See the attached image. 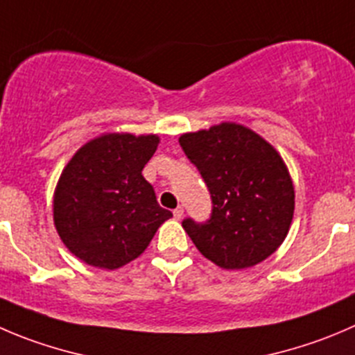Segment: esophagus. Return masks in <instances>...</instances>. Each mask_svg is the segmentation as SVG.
Returning a JSON list of instances; mask_svg holds the SVG:
<instances>
[{"instance_id":"esophagus-1","label":"esophagus","mask_w":355,"mask_h":355,"mask_svg":"<svg viewBox=\"0 0 355 355\" xmlns=\"http://www.w3.org/2000/svg\"><path fill=\"white\" fill-rule=\"evenodd\" d=\"M173 216L177 220H180L182 216H184V208H182V206H178V208H175L173 209Z\"/></svg>"}]
</instances>
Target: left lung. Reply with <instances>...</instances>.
<instances>
[{
    "label": "left lung",
    "mask_w": 355,
    "mask_h": 355,
    "mask_svg": "<svg viewBox=\"0 0 355 355\" xmlns=\"http://www.w3.org/2000/svg\"><path fill=\"white\" fill-rule=\"evenodd\" d=\"M178 142L211 198L206 222H182L196 248L223 269H246L270 257L295 211L293 184L277 150L236 123L185 133Z\"/></svg>",
    "instance_id": "left-lung-1"
}]
</instances>
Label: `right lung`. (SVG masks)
<instances>
[{
    "instance_id": "right-lung-1",
    "label": "right lung",
    "mask_w": 355,
    "mask_h": 355,
    "mask_svg": "<svg viewBox=\"0 0 355 355\" xmlns=\"http://www.w3.org/2000/svg\"><path fill=\"white\" fill-rule=\"evenodd\" d=\"M156 135L107 133L83 146L58 180L57 232L85 263L114 270L135 260L171 211L157 205L142 170L156 153Z\"/></svg>"
}]
</instances>
